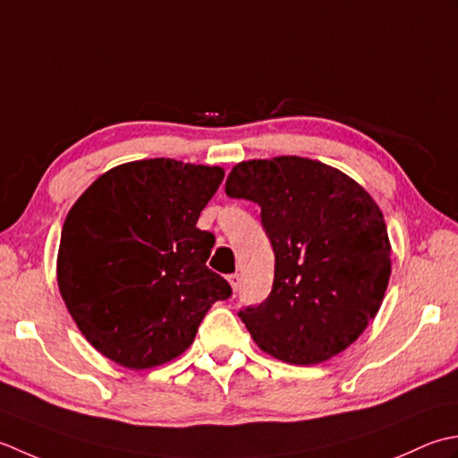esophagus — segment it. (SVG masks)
Segmentation results:
<instances>
[{
  "label": "esophagus",
  "mask_w": 458,
  "mask_h": 458,
  "mask_svg": "<svg viewBox=\"0 0 458 458\" xmlns=\"http://www.w3.org/2000/svg\"><path fill=\"white\" fill-rule=\"evenodd\" d=\"M227 281H229V284L233 286V291H237V288L241 286V275H239V273H235V275H229V276H227Z\"/></svg>",
  "instance_id": "1"
}]
</instances>
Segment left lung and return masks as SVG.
Wrapping results in <instances>:
<instances>
[{
    "instance_id": "obj_1",
    "label": "left lung",
    "mask_w": 458,
    "mask_h": 458,
    "mask_svg": "<svg viewBox=\"0 0 458 458\" xmlns=\"http://www.w3.org/2000/svg\"><path fill=\"white\" fill-rule=\"evenodd\" d=\"M225 193L259 205L275 250L273 291L239 312L257 346L314 366L356 342L391 275L387 227L371 195L335 167L298 156L237 164Z\"/></svg>"
}]
</instances>
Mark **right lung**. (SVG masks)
I'll list each match as a JSON object with an SVG mask.
<instances>
[{"instance_id": "add662e5", "label": "right lung", "mask_w": 458, "mask_h": 458, "mask_svg": "<svg viewBox=\"0 0 458 458\" xmlns=\"http://www.w3.org/2000/svg\"><path fill=\"white\" fill-rule=\"evenodd\" d=\"M225 172L154 157L116 165L64 219L57 283L82 335L130 369L172 361L191 346L231 286L208 268L216 245L199 213Z\"/></svg>"}]
</instances>
